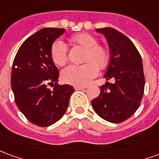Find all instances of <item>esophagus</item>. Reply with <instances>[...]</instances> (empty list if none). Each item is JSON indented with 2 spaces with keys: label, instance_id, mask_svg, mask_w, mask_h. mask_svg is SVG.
I'll use <instances>...</instances> for the list:
<instances>
[{
  "label": "esophagus",
  "instance_id": "esophagus-1",
  "mask_svg": "<svg viewBox=\"0 0 159 159\" xmlns=\"http://www.w3.org/2000/svg\"><path fill=\"white\" fill-rule=\"evenodd\" d=\"M74 89L76 90H82L84 89H86V87L85 86H75L74 87Z\"/></svg>",
  "mask_w": 159,
  "mask_h": 159
}]
</instances>
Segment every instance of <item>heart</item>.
Listing matches in <instances>:
<instances>
[{"mask_svg": "<svg viewBox=\"0 0 159 159\" xmlns=\"http://www.w3.org/2000/svg\"><path fill=\"white\" fill-rule=\"evenodd\" d=\"M73 45H77L85 49L82 66H69L63 70L62 80L66 83L84 86L96 76L98 68L105 69L110 61V53L105 47L98 45L97 39L88 33H80L70 38ZM52 62L59 66H65L67 62V48L61 41H57L51 47Z\"/></svg>", "mask_w": 159, "mask_h": 159, "instance_id": "heart-1", "label": "heart"}]
</instances>
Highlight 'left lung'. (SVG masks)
<instances>
[{
    "mask_svg": "<svg viewBox=\"0 0 159 159\" xmlns=\"http://www.w3.org/2000/svg\"><path fill=\"white\" fill-rule=\"evenodd\" d=\"M103 34L110 49V61L104 77L113 83L100 87V95L91 101L101 118L119 123L129 118L140 107L143 97L145 77L142 59L138 50L123 33L107 27L97 29Z\"/></svg>",
    "mask_w": 159,
    "mask_h": 159,
    "instance_id": "left-lung-1",
    "label": "left lung"
}]
</instances>
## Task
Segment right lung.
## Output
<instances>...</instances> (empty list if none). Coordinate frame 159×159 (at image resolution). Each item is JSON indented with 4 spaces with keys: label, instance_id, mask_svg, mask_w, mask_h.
<instances>
[{
    "label": "right lung",
    "instance_id": "right-lung-1",
    "mask_svg": "<svg viewBox=\"0 0 159 159\" xmlns=\"http://www.w3.org/2000/svg\"><path fill=\"white\" fill-rule=\"evenodd\" d=\"M66 30L43 28L23 42L12 64L11 87L17 106L30 123L48 127L66 113L74 88L58 85L59 70L51 47ZM56 83L52 90L48 85Z\"/></svg>",
    "mask_w": 159,
    "mask_h": 159
}]
</instances>
